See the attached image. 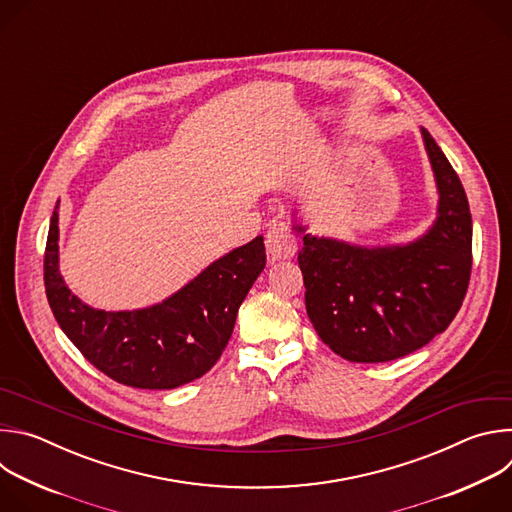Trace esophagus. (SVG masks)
<instances>
[{
    "mask_svg": "<svg viewBox=\"0 0 512 512\" xmlns=\"http://www.w3.org/2000/svg\"><path fill=\"white\" fill-rule=\"evenodd\" d=\"M265 247L271 261L277 259H289L298 251V241L291 235L285 223H271L265 235Z\"/></svg>",
    "mask_w": 512,
    "mask_h": 512,
    "instance_id": "esophagus-1",
    "label": "esophagus"
}]
</instances>
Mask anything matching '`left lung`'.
<instances>
[{"label": "left lung", "instance_id": "1", "mask_svg": "<svg viewBox=\"0 0 512 512\" xmlns=\"http://www.w3.org/2000/svg\"><path fill=\"white\" fill-rule=\"evenodd\" d=\"M437 216L415 241L362 247L304 235L298 263L314 330L350 362H387L425 346L456 318L472 269V214L440 145L421 127Z\"/></svg>", "mask_w": 512, "mask_h": 512}]
</instances>
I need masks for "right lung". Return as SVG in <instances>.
Wrapping results in <instances>:
<instances>
[{
  "label": "right lung",
  "instance_id": "obj_1",
  "mask_svg": "<svg viewBox=\"0 0 512 512\" xmlns=\"http://www.w3.org/2000/svg\"><path fill=\"white\" fill-rule=\"evenodd\" d=\"M265 267L263 237L210 263L160 304L105 312L81 302L58 267V202L44 253L46 298L60 330L95 369L135 389H176L221 358L251 285Z\"/></svg>",
  "mask_w": 512,
  "mask_h": 512
}]
</instances>
